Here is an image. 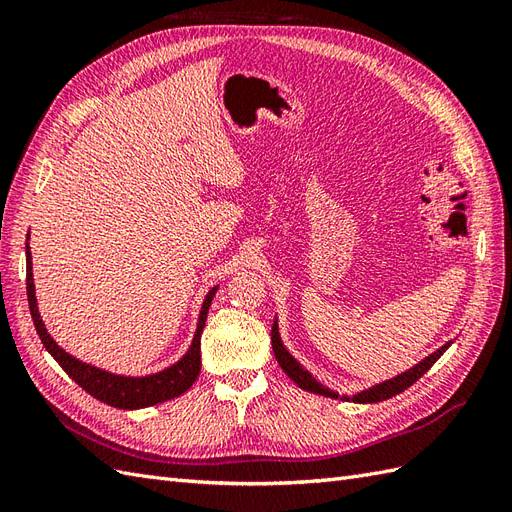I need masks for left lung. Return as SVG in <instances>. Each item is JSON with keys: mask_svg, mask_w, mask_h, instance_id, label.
Returning a JSON list of instances; mask_svg holds the SVG:
<instances>
[{"mask_svg": "<svg viewBox=\"0 0 512 512\" xmlns=\"http://www.w3.org/2000/svg\"><path fill=\"white\" fill-rule=\"evenodd\" d=\"M271 344H273V354L277 363H280V367L286 371V376L299 386V389L303 391H309V393H316V395H324V397H331V399H342V401H354V404H378V401H384V399H391L399 393H404L408 386H412L418 378H421L425 371L436 363L440 356L448 350V346H451L453 342H446L444 346H440L436 352H431L429 356H425V359L421 363H416L414 367L406 369L404 374H397L395 378L391 380H384L380 384H374L369 386V389L361 391V393H354V395H339L335 391H331L329 386H324L322 382H318L309 371L294 359V356L286 350L282 337H280V329H277V318L273 320V329H271Z\"/></svg>", "mask_w": 512, "mask_h": 512, "instance_id": "1", "label": "left lung"}]
</instances>
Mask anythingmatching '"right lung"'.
Returning <instances> with one entry per match:
<instances>
[{"label": "right lung", "instance_id": "add662e5", "mask_svg": "<svg viewBox=\"0 0 512 512\" xmlns=\"http://www.w3.org/2000/svg\"><path fill=\"white\" fill-rule=\"evenodd\" d=\"M25 254H27V301H29V312H32L34 327L42 339L44 348L49 350V354L59 363V367L64 369L76 384L83 386L91 397H96L104 401L106 406H113V408L138 410V408L162 404V401H168V399H175L181 393L188 391L196 382L200 374V335H203L207 312L215 292H218V286H213L207 292L203 307H200L192 344L177 363L168 365L162 371H156V374L121 376V374H111V371L100 369L91 363H83L81 359H76V356H72L70 352L61 348L49 335L38 312L36 286H34V273H32V252H29V235L25 243Z\"/></svg>", "mask_w": 512, "mask_h": 512}]
</instances>
